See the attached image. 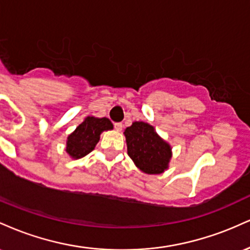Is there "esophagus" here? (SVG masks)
I'll return each instance as SVG.
<instances>
[{"instance_id":"esophagus-1","label":"esophagus","mask_w":250,"mask_h":250,"mask_svg":"<svg viewBox=\"0 0 250 250\" xmlns=\"http://www.w3.org/2000/svg\"><path fill=\"white\" fill-rule=\"evenodd\" d=\"M114 127H115V129H116L117 131H121L122 128H123V125H122V123L117 122V123H115V125H114Z\"/></svg>"}]
</instances>
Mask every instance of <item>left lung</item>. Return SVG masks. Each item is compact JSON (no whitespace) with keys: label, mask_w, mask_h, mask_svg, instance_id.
Here are the masks:
<instances>
[{"label":"left lung","mask_w":250,"mask_h":250,"mask_svg":"<svg viewBox=\"0 0 250 250\" xmlns=\"http://www.w3.org/2000/svg\"><path fill=\"white\" fill-rule=\"evenodd\" d=\"M128 155L146 174H161L168 169L171 147L149 123L136 121L125 130Z\"/></svg>","instance_id":"obj_1"}]
</instances>
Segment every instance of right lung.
I'll use <instances>...</instances> for the list:
<instances>
[{"instance_id": "1", "label": "right lung", "mask_w": 250, "mask_h": 250, "mask_svg": "<svg viewBox=\"0 0 250 250\" xmlns=\"http://www.w3.org/2000/svg\"><path fill=\"white\" fill-rule=\"evenodd\" d=\"M113 123L107 117L87 116L81 125L67 139L65 151L74 160L84 157L94 150L100 140V135L104 130H111Z\"/></svg>"}]
</instances>
